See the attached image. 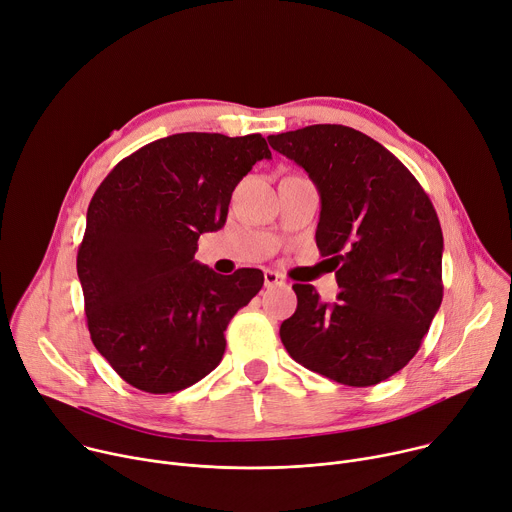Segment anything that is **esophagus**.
<instances>
[{
	"label": "esophagus",
	"instance_id": "1",
	"mask_svg": "<svg viewBox=\"0 0 512 512\" xmlns=\"http://www.w3.org/2000/svg\"><path fill=\"white\" fill-rule=\"evenodd\" d=\"M263 284H265V288H275V286H286V282H284V277L277 273V271H273V269H265L263 271Z\"/></svg>",
	"mask_w": 512,
	"mask_h": 512
}]
</instances>
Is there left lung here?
Wrapping results in <instances>:
<instances>
[{
    "label": "left lung",
    "instance_id": "obj_1",
    "mask_svg": "<svg viewBox=\"0 0 512 512\" xmlns=\"http://www.w3.org/2000/svg\"><path fill=\"white\" fill-rule=\"evenodd\" d=\"M320 194L316 245L335 259L337 302L294 284L280 337L292 359L345 386H374L421 347L443 300V232L414 175L380 143L343 124L271 134Z\"/></svg>",
    "mask_w": 512,
    "mask_h": 512
}]
</instances>
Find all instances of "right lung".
<instances>
[{"label":"right lung","mask_w":512,"mask_h":512,"mask_svg":"<svg viewBox=\"0 0 512 512\" xmlns=\"http://www.w3.org/2000/svg\"><path fill=\"white\" fill-rule=\"evenodd\" d=\"M261 159H271L261 134H171L122 159L91 198L77 253L87 327L130 386L179 392L220 363L228 322L263 273L220 275L194 255Z\"/></svg>","instance_id":"add662e5"}]
</instances>
